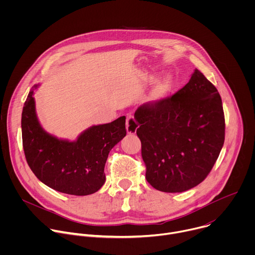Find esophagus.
<instances>
[{
  "mask_svg": "<svg viewBox=\"0 0 255 255\" xmlns=\"http://www.w3.org/2000/svg\"><path fill=\"white\" fill-rule=\"evenodd\" d=\"M138 123L136 122V120L134 119L133 116L128 115L127 116V120H126V130L128 134H135L136 130L138 129Z\"/></svg>",
  "mask_w": 255,
  "mask_h": 255,
  "instance_id": "1",
  "label": "esophagus"
}]
</instances>
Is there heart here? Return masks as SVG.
Wrapping results in <instances>:
<instances>
[{
    "label": "heart",
    "mask_w": 255,
    "mask_h": 255,
    "mask_svg": "<svg viewBox=\"0 0 255 255\" xmlns=\"http://www.w3.org/2000/svg\"><path fill=\"white\" fill-rule=\"evenodd\" d=\"M170 87V79L168 77H164L157 85L156 89L152 92L151 94V99L153 100H158L160 98H162L165 93L168 91Z\"/></svg>",
    "instance_id": "b5f03b06"
}]
</instances>
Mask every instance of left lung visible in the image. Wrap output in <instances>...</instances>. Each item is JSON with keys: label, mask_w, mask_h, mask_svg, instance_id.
I'll list each match as a JSON object with an SVG mask.
<instances>
[{"label": "left lung", "mask_w": 255, "mask_h": 255, "mask_svg": "<svg viewBox=\"0 0 255 255\" xmlns=\"http://www.w3.org/2000/svg\"><path fill=\"white\" fill-rule=\"evenodd\" d=\"M134 118L146 165V179L165 193L188 191L207 177L225 139L222 100L215 86L195 69L171 97L140 106Z\"/></svg>", "instance_id": "1"}]
</instances>
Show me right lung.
I'll return each instance as SVG.
<instances>
[{
	"mask_svg": "<svg viewBox=\"0 0 255 255\" xmlns=\"http://www.w3.org/2000/svg\"><path fill=\"white\" fill-rule=\"evenodd\" d=\"M29 92L22 112V140L27 163L47 187L68 195L87 196L104 185L109 152L126 136L125 120L94 125L69 141L46 132L36 114L34 90Z\"/></svg>",
	"mask_w": 255,
	"mask_h": 255,
	"instance_id": "1",
	"label": "right lung"
}]
</instances>
